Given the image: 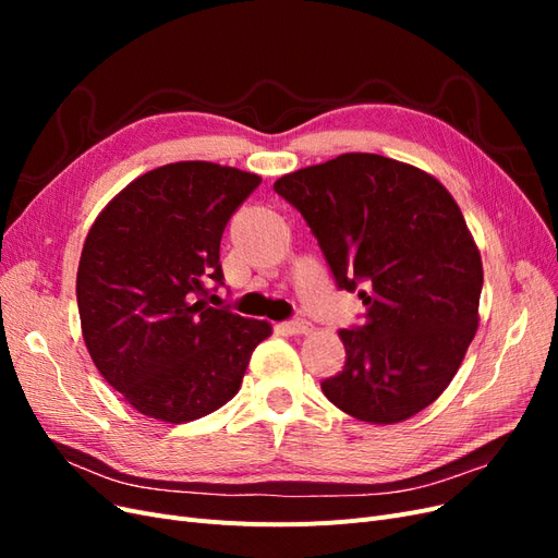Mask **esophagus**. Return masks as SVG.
<instances>
[{
  "instance_id": "esophagus-1",
  "label": "esophagus",
  "mask_w": 558,
  "mask_h": 558,
  "mask_svg": "<svg viewBox=\"0 0 558 558\" xmlns=\"http://www.w3.org/2000/svg\"><path fill=\"white\" fill-rule=\"evenodd\" d=\"M281 328H283L286 332H291V335H302V332H310V324H307L305 318H300V316H295V318H289V320H283Z\"/></svg>"
}]
</instances>
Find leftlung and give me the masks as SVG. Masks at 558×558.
Masks as SVG:
<instances>
[{
  "label": "left lung",
  "instance_id": "1",
  "mask_svg": "<svg viewBox=\"0 0 558 558\" xmlns=\"http://www.w3.org/2000/svg\"><path fill=\"white\" fill-rule=\"evenodd\" d=\"M305 218L363 324L342 328V373L320 391L369 424L421 412L453 379L477 332L482 258L463 214L430 174L375 154H344L275 183Z\"/></svg>",
  "mask_w": 558,
  "mask_h": 558
}]
</instances>
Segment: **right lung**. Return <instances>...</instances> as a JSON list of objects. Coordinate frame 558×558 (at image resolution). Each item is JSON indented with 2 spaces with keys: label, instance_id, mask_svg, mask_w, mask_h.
I'll return each mask as SVG.
<instances>
[{
  "label": "right lung",
  "instance_id": "1",
  "mask_svg": "<svg viewBox=\"0 0 558 558\" xmlns=\"http://www.w3.org/2000/svg\"><path fill=\"white\" fill-rule=\"evenodd\" d=\"M260 177L189 160L134 179L93 223L76 302L93 363L144 416L185 424L240 391L272 328L209 307L223 230ZM214 298V295H211Z\"/></svg>",
  "mask_w": 558,
  "mask_h": 558
}]
</instances>
